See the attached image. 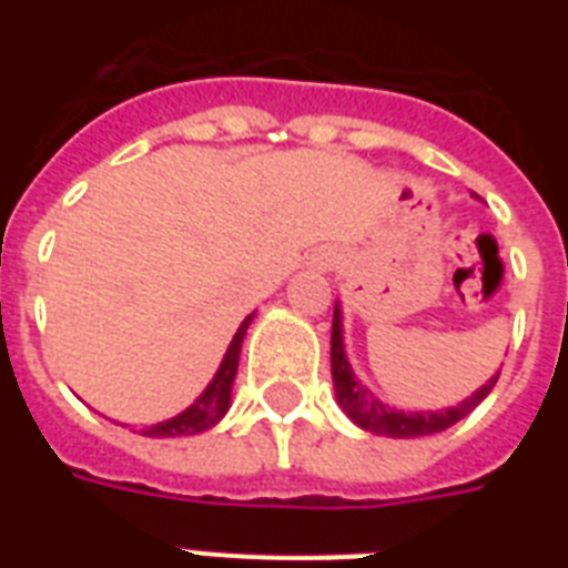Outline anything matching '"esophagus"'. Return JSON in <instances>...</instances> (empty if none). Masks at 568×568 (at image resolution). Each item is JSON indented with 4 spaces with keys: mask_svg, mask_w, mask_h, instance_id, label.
<instances>
[{
    "mask_svg": "<svg viewBox=\"0 0 568 568\" xmlns=\"http://www.w3.org/2000/svg\"><path fill=\"white\" fill-rule=\"evenodd\" d=\"M336 262H338L336 250H321L318 258H315V265L318 267H329V265H336Z\"/></svg>",
    "mask_w": 568,
    "mask_h": 568,
    "instance_id": "34e87169",
    "label": "esophagus"
}]
</instances>
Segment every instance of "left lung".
<instances>
[{"mask_svg":"<svg viewBox=\"0 0 568 568\" xmlns=\"http://www.w3.org/2000/svg\"><path fill=\"white\" fill-rule=\"evenodd\" d=\"M329 363H333V383H336V397L342 409L354 418L363 430H372L377 436H395V439H418L430 433L448 430L450 424L466 418L480 400H484L493 386L498 383L495 374L486 386H480L471 397H466L459 406H450L445 413H400L392 406L379 404L377 397L354 377V368L345 356V342H342V312H333V336H329Z\"/></svg>","mask_w":568,"mask_h":568,"instance_id":"left-lung-1","label":"left lung"}]
</instances>
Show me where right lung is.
Listing matches in <instances>:
<instances>
[{
    "mask_svg": "<svg viewBox=\"0 0 568 568\" xmlns=\"http://www.w3.org/2000/svg\"><path fill=\"white\" fill-rule=\"evenodd\" d=\"M250 321L253 315L241 321L239 333L232 336L230 347H226V356H223L221 368L214 374V379L209 383L203 395L196 397L194 404L180 413L176 418H168V422L150 424V427H141V436H153V439H173V436H194V433H203L209 427L221 422L223 413L230 409V392H232V379H235V372H239V354H241V342H244V333H247Z\"/></svg>",
    "mask_w": 568,
    "mask_h": 568,
    "instance_id": "obj_1",
    "label": "right lung"
}]
</instances>
